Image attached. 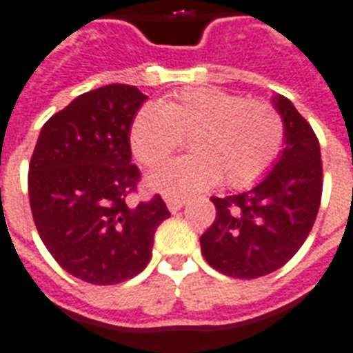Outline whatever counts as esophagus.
<instances>
[{"label": "esophagus", "mask_w": 353, "mask_h": 353, "mask_svg": "<svg viewBox=\"0 0 353 353\" xmlns=\"http://www.w3.org/2000/svg\"><path fill=\"white\" fill-rule=\"evenodd\" d=\"M166 205H168V209H170L172 212H176L185 205V200H183V198H174V196H172V198H166Z\"/></svg>", "instance_id": "1"}]
</instances>
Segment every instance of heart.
Returning <instances> with one entry per match:
<instances>
[{
	"label": "heart",
	"mask_w": 353,
	"mask_h": 353,
	"mask_svg": "<svg viewBox=\"0 0 353 353\" xmlns=\"http://www.w3.org/2000/svg\"><path fill=\"white\" fill-rule=\"evenodd\" d=\"M188 137L192 155L150 177L159 192L187 196L214 183L246 188L272 168L285 142L278 109L212 87L185 88L159 105H144L129 131L133 155L148 168L163 165Z\"/></svg>",
	"instance_id": "obj_1"
}]
</instances>
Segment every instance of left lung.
<instances>
[{
    "label": "left lung",
    "instance_id": "8db88e82",
    "mask_svg": "<svg viewBox=\"0 0 353 353\" xmlns=\"http://www.w3.org/2000/svg\"><path fill=\"white\" fill-rule=\"evenodd\" d=\"M285 123V148L252 190L211 200L214 222L200 236L201 254L219 272L255 279L278 270L302 248L322 198L319 139L283 96L274 99Z\"/></svg>",
    "mask_w": 353,
    "mask_h": 353
}]
</instances>
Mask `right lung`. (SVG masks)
<instances>
[{"label": "right lung", "mask_w": 353, "mask_h": 353, "mask_svg": "<svg viewBox=\"0 0 353 353\" xmlns=\"http://www.w3.org/2000/svg\"><path fill=\"white\" fill-rule=\"evenodd\" d=\"M146 101L133 85L81 94L44 123L29 163V203L53 259L75 278L114 285L152 259L155 231L170 211L155 194L129 205L141 181L129 131Z\"/></svg>", "instance_id": "add662e5"}]
</instances>
